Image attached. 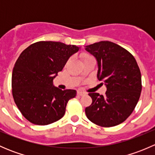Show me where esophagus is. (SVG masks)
Instances as JSON below:
<instances>
[{
  "label": "esophagus",
  "mask_w": 155,
  "mask_h": 155,
  "mask_svg": "<svg viewBox=\"0 0 155 155\" xmlns=\"http://www.w3.org/2000/svg\"><path fill=\"white\" fill-rule=\"evenodd\" d=\"M77 94L79 95V96H84V95L86 94V93H85V92H83V91H78Z\"/></svg>",
  "instance_id": "esophagus-1"
}]
</instances>
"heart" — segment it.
Returning a JSON list of instances; mask_svg holds the SVG:
<instances>
[{
	"mask_svg": "<svg viewBox=\"0 0 155 155\" xmlns=\"http://www.w3.org/2000/svg\"><path fill=\"white\" fill-rule=\"evenodd\" d=\"M90 58V56L87 55V54H84V55L82 56V58H83V60H85V59H86V58Z\"/></svg>",
	"mask_w": 155,
	"mask_h": 155,
	"instance_id": "obj_1",
	"label": "heart"
}]
</instances>
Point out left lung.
<instances>
[{"label": "left lung", "mask_w": 155, "mask_h": 155, "mask_svg": "<svg viewBox=\"0 0 155 155\" xmlns=\"http://www.w3.org/2000/svg\"><path fill=\"white\" fill-rule=\"evenodd\" d=\"M85 50L97 59V76L107 87L104 96L88 94L92 104L85 108L87 118L104 127L118 125L131 115L140 99L142 79L137 61L112 42L95 43L85 46Z\"/></svg>", "instance_id": "8db88e82"}]
</instances>
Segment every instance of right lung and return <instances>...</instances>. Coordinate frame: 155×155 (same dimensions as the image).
Wrapping results in <instances>:
<instances>
[{"label": "right lung", "instance_id": "1", "mask_svg": "<svg viewBox=\"0 0 155 155\" xmlns=\"http://www.w3.org/2000/svg\"><path fill=\"white\" fill-rule=\"evenodd\" d=\"M79 47L61 42L40 41L24 50L12 74L14 101L23 116L37 125H47L64 115L76 90H61L53 79Z\"/></svg>", "mask_w": 155, "mask_h": 155}]
</instances>
